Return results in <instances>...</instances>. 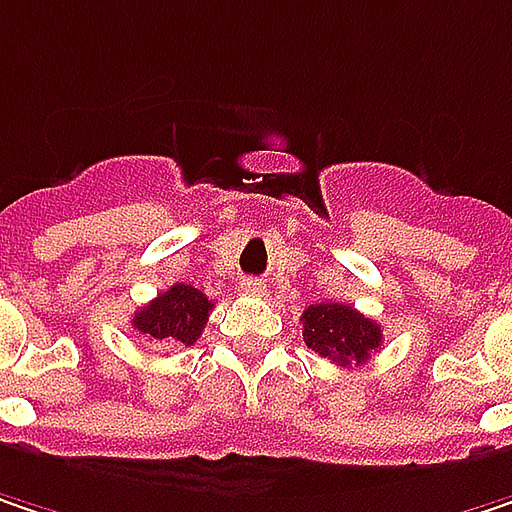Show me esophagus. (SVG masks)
<instances>
[{
    "label": "esophagus",
    "mask_w": 512,
    "mask_h": 512,
    "mask_svg": "<svg viewBox=\"0 0 512 512\" xmlns=\"http://www.w3.org/2000/svg\"><path fill=\"white\" fill-rule=\"evenodd\" d=\"M240 293L257 299V296H263V293H266V287H263V281H257V278H246V281L240 284Z\"/></svg>",
    "instance_id": "1"
}]
</instances>
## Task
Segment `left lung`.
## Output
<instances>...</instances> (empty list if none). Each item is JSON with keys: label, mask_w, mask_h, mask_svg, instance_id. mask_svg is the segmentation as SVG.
I'll list each match as a JSON object with an SVG mask.
<instances>
[{"label": "left lung", "mask_w": 512, "mask_h": 512, "mask_svg": "<svg viewBox=\"0 0 512 512\" xmlns=\"http://www.w3.org/2000/svg\"><path fill=\"white\" fill-rule=\"evenodd\" d=\"M302 328L307 349L337 366L366 363L384 340L375 319H366L360 310L340 302L310 304L302 313Z\"/></svg>", "instance_id": "left-lung-1"}]
</instances>
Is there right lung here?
I'll list each match as a JSON object with an SVG mask.
<instances>
[{
  "mask_svg": "<svg viewBox=\"0 0 512 512\" xmlns=\"http://www.w3.org/2000/svg\"><path fill=\"white\" fill-rule=\"evenodd\" d=\"M210 310H213V302L202 290L190 284H172L158 299L140 307L131 325L134 331H140L143 337L161 343L166 349L193 346L208 325Z\"/></svg>",
  "mask_w": 512,
  "mask_h": 512,
  "instance_id": "right-lung-1",
  "label": "right lung"
}]
</instances>
